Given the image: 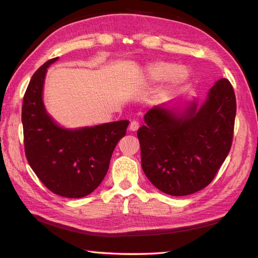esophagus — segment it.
<instances>
[{
	"label": "esophagus",
	"mask_w": 258,
	"mask_h": 258,
	"mask_svg": "<svg viewBox=\"0 0 258 258\" xmlns=\"http://www.w3.org/2000/svg\"><path fill=\"white\" fill-rule=\"evenodd\" d=\"M139 127H140V123L138 122V120H133V122H131V124L128 126L131 132H136V131L139 130Z\"/></svg>",
	"instance_id": "obj_1"
}]
</instances>
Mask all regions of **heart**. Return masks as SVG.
<instances>
[{"label": "heart", "instance_id": "b5f03b06", "mask_svg": "<svg viewBox=\"0 0 258 258\" xmlns=\"http://www.w3.org/2000/svg\"><path fill=\"white\" fill-rule=\"evenodd\" d=\"M146 79L150 82H160L165 80L164 93H171L177 90L189 78L188 71L183 67H177L169 62H156L147 65L145 69Z\"/></svg>", "mask_w": 258, "mask_h": 258}]
</instances>
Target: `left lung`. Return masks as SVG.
Listing matches in <instances>:
<instances>
[{
    "label": "left lung",
    "mask_w": 258,
    "mask_h": 258,
    "mask_svg": "<svg viewBox=\"0 0 258 258\" xmlns=\"http://www.w3.org/2000/svg\"><path fill=\"white\" fill-rule=\"evenodd\" d=\"M236 97L221 79L202 103L161 104L145 114L138 131L142 168L151 183L172 196L196 193L210 184L232 146Z\"/></svg>",
    "instance_id": "obj_1"
}]
</instances>
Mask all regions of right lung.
Instances as JSON below:
<instances>
[{
    "instance_id": "obj_1",
    "label": "right lung",
    "mask_w": 258,
    "mask_h": 258,
    "mask_svg": "<svg viewBox=\"0 0 258 258\" xmlns=\"http://www.w3.org/2000/svg\"><path fill=\"white\" fill-rule=\"evenodd\" d=\"M48 59L32 76L23 98L22 124L25 155L36 176L54 194L80 199L98 187L108 171L115 146L128 120L65 128L47 113L43 89Z\"/></svg>"
}]
</instances>
